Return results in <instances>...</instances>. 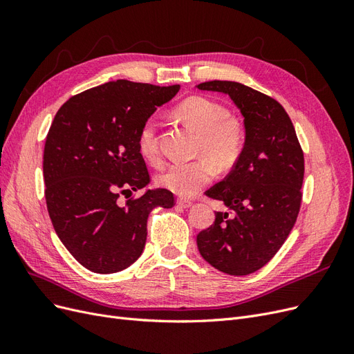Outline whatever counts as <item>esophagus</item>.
<instances>
[{
  "label": "esophagus",
  "instance_id": "esophagus-1",
  "mask_svg": "<svg viewBox=\"0 0 354 354\" xmlns=\"http://www.w3.org/2000/svg\"><path fill=\"white\" fill-rule=\"evenodd\" d=\"M177 205H178V207H181V208H190L192 205H194V202L189 201V199L178 198V199H177Z\"/></svg>",
  "mask_w": 354,
  "mask_h": 354
}]
</instances>
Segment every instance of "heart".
I'll use <instances>...</instances> for the list:
<instances>
[{"label": "heart", "instance_id": "1", "mask_svg": "<svg viewBox=\"0 0 354 354\" xmlns=\"http://www.w3.org/2000/svg\"><path fill=\"white\" fill-rule=\"evenodd\" d=\"M176 115L201 134L199 153L195 160H176L158 176V185L178 196H194L216 176V165L229 169L236 162L245 140L239 120L227 116L224 106L205 97H189L176 108ZM156 120L149 118L138 133V149L149 162H158L159 147Z\"/></svg>", "mask_w": 354, "mask_h": 354}]
</instances>
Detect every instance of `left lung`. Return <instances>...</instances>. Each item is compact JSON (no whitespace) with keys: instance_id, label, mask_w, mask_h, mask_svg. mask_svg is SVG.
<instances>
[{"instance_id":"8db88e82","label":"left lung","mask_w":354,"mask_h":354,"mask_svg":"<svg viewBox=\"0 0 354 354\" xmlns=\"http://www.w3.org/2000/svg\"><path fill=\"white\" fill-rule=\"evenodd\" d=\"M203 91L229 95L243 118L245 142L230 174L207 195L226 212L196 236L203 260L245 276L272 260L292 230L304 178V155L288 113L274 99L233 81H208Z\"/></svg>"}]
</instances>
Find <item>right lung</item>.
I'll return each mask as SVG.
<instances>
[{"label":"right lung","instance_id":"1","mask_svg":"<svg viewBox=\"0 0 354 354\" xmlns=\"http://www.w3.org/2000/svg\"><path fill=\"white\" fill-rule=\"evenodd\" d=\"M180 85L118 80L82 91L57 111L44 147L42 176L47 209L62 243L85 269L109 274L142 255L147 217L171 208L167 189H146L149 173L138 133ZM145 194L124 206L121 194Z\"/></svg>","mask_w":354,"mask_h":354}]
</instances>
